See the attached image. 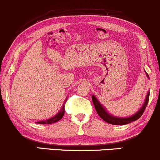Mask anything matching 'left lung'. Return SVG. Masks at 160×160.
I'll return each mask as SVG.
<instances>
[{"mask_svg":"<svg viewBox=\"0 0 160 160\" xmlns=\"http://www.w3.org/2000/svg\"><path fill=\"white\" fill-rule=\"evenodd\" d=\"M147 76L149 77L147 73ZM149 97H150V92H147L144 103H143V105L142 106L141 108H140L139 111L136 112V113L134 114L133 115H131V116L128 118L115 117L114 116V115H111L110 113H108V112L106 111V108H104V106L99 102V100L96 99V96H95L94 95L92 96V100L98 115H99L100 118H101L102 120H104L105 122L108 123V124H114V125H124V124H127L132 122H135V121H137L138 118H140L141 117V115H143V113L144 112L146 107L147 106V103H148L149 101Z\"/></svg>","mask_w":160,"mask_h":160,"instance_id":"1","label":"left lung"}]
</instances>
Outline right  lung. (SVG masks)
Here are the masks:
<instances>
[{
    "label": "right lung",
    "instance_id": "right-lung-1",
    "mask_svg": "<svg viewBox=\"0 0 160 160\" xmlns=\"http://www.w3.org/2000/svg\"><path fill=\"white\" fill-rule=\"evenodd\" d=\"M64 106H63L62 108L60 110V112H59L58 114H56L54 116L51 118L47 119V120L37 122V124H52V123H55L58 122V121H60L63 118V116H64Z\"/></svg>",
    "mask_w": 160,
    "mask_h": 160
}]
</instances>
